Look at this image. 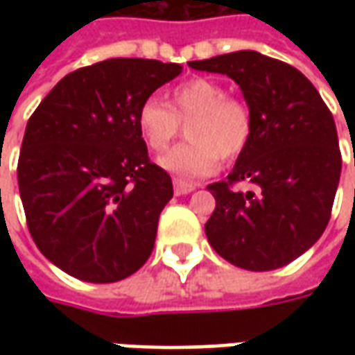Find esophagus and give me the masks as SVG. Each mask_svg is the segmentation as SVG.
<instances>
[{"label":"esophagus","instance_id":"obj_1","mask_svg":"<svg viewBox=\"0 0 355 355\" xmlns=\"http://www.w3.org/2000/svg\"><path fill=\"white\" fill-rule=\"evenodd\" d=\"M173 186H175V193H177V196H184V193H190L196 190V186L186 184V182H182V180H175Z\"/></svg>","mask_w":355,"mask_h":355}]
</instances>
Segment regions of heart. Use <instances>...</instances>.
<instances>
[{"instance_id":"heart-1","label":"heart","mask_w":355,"mask_h":355,"mask_svg":"<svg viewBox=\"0 0 355 355\" xmlns=\"http://www.w3.org/2000/svg\"><path fill=\"white\" fill-rule=\"evenodd\" d=\"M188 139L159 157L163 169L180 180H196L215 173L223 157H238L253 135V116L245 102L226 94L211 78H192L171 91V104L148 96L139 106L137 125L152 152L167 150L188 121Z\"/></svg>"}]
</instances>
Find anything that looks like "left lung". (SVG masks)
Returning a JSON list of instances; mask_svg holds the SVG:
<instances>
[{
    "instance_id": "obj_1",
    "label": "left lung",
    "mask_w": 355,
    "mask_h": 355,
    "mask_svg": "<svg viewBox=\"0 0 355 355\" xmlns=\"http://www.w3.org/2000/svg\"><path fill=\"white\" fill-rule=\"evenodd\" d=\"M188 66L232 78L253 116L251 140L228 180L209 186L216 201L205 224L209 243L243 270L285 266L321 238L331 218L343 169L333 114L304 73L257 51ZM243 180L255 190L231 188Z\"/></svg>"
}]
</instances>
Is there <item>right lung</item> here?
I'll return each instance as SVG.
<instances>
[{
	"mask_svg": "<svg viewBox=\"0 0 355 355\" xmlns=\"http://www.w3.org/2000/svg\"><path fill=\"white\" fill-rule=\"evenodd\" d=\"M180 72L108 58L64 76L28 119L20 200L37 249L66 274L114 283L148 261L173 182L150 162L137 114Z\"/></svg>",
	"mask_w": 355,
	"mask_h": 355,
	"instance_id": "1",
	"label": "right lung"
}]
</instances>
